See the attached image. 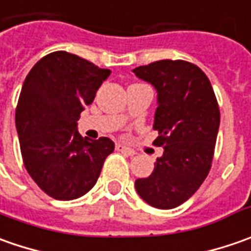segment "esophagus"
<instances>
[{"label": "esophagus", "instance_id": "1", "mask_svg": "<svg viewBox=\"0 0 251 251\" xmlns=\"http://www.w3.org/2000/svg\"><path fill=\"white\" fill-rule=\"evenodd\" d=\"M117 151H120V152L128 155V156H134V155H135V151L130 150V148H127V147H123V145H117Z\"/></svg>", "mask_w": 251, "mask_h": 251}]
</instances>
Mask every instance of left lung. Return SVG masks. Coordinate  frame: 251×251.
I'll use <instances>...</instances> for the list:
<instances>
[{
  "instance_id": "left-lung-1",
  "label": "left lung",
  "mask_w": 251,
  "mask_h": 251,
  "mask_svg": "<svg viewBox=\"0 0 251 251\" xmlns=\"http://www.w3.org/2000/svg\"><path fill=\"white\" fill-rule=\"evenodd\" d=\"M134 74L158 92L155 145L163 147L152 175L135 180L150 205L172 209L187 201L209 173L219 130V107L208 76L183 60H160Z\"/></svg>"
}]
</instances>
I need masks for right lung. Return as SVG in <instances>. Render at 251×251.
<instances>
[{
	"label": "right lung",
	"mask_w": 251,
	"mask_h": 251,
	"mask_svg": "<svg viewBox=\"0 0 251 251\" xmlns=\"http://www.w3.org/2000/svg\"><path fill=\"white\" fill-rule=\"evenodd\" d=\"M110 73L75 54L54 51L34 64L25 79L15 113L22 159L50 197H82L114 151L110 138L89 141L76 131L79 114Z\"/></svg>",
	"instance_id": "add662e5"
}]
</instances>
